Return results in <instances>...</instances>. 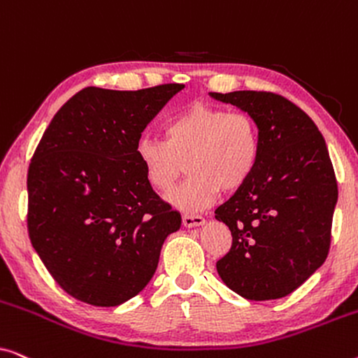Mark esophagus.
<instances>
[{
	"instance_id": "esophagus-1",
	"label": "esophagus",
	"mask_w": 358,
	"mask_h": 358,
	"mask_svg": "<svg viewBox=\"0 0 358 358\" xmlns=\"http://www.w3.org/2000/svg\"><path fill=\"white\" fill-rule=\"evenodd\" d=\"M182 223L185 228H194V227H202L205 223L203 217H200V215H189L185 213L182 215Z\"/></svg>"
}]
</instances>
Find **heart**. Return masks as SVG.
<instances>
[{
  "mask_svg": "<svg viewBox=\"0 0 358 358\" xmlns=\"http://www.w3.org/2000/svg\"><path fill=\"white\" fill-rule=\"evenodd\" d=\"M261 135L246 112H228L207 102H194L164 125V140L141 136L135 158L145 179L158 192H168L189 164L190 178L168 195L182 212H200L220 192L241 189L256 169Z\"/></svg>",
  "mask_w": 358,
  "mask_h": 358,
  "instance_id": "1",
  "label": "heart"
}]
</instances>
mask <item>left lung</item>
<instances>
[{"instance_id":"obj_1","label":"left lung","mask_w":358,"mask_h":358,"mask_svg":"<svg viewBox=\"0 0 358 358\" xmlns=\"http://www.w3.org/2000/svg\"><path fill=\"white\" fill-rule=\"evenodd\" d=\"M208 94L251 115L261 135L252 176L215 210L233 236L218 275L246 300L287 296L329 252L337 182L326 141L300 107L273 92Z\"/></svg>"}]
</instances>
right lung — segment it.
I'll return each instance as SVG.
<instances>
[{
  "mask_svg": "<svg viewBox=\"0 0 358 358\" xmlns=\"http://www.w3.org/2000/svg\"><path fill=\"white\" fill-rule=\"evenodd\" d=\"M184 85L85 87L53 117L27 173L29 238L68 295L117 306L155 275L180 213L145 179L135 143Z\"/></svg>",
  "mask_w": 358,
  "mask_h": 358,
  "instance_id": "1",
  "label": "right lung"
}]
</instances>
